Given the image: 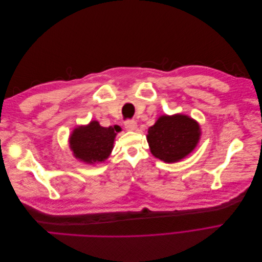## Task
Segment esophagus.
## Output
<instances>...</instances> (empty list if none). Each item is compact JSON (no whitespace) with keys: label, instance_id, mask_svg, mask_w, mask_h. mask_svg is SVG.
<instances>
[{"label":"esophagus","instance_id":"1","mask_svg":"<svg viewBox=\"0 0 262 262\" xmlns=\"http://www.w3.org/2000/svg\"><path fill=\"white\" fill-rule=\"evenodd\" d=\"M124 126H125L126 130L134 131L138 128V123H137V121H134V120H128V121L124 122Z\"/></svg>","mask_w":262,"mask_h":262}]
</instances>
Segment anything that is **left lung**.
<instances>
[{
    "label": "left lung",
    "instance_id": "left-lung-1",
    "mask_svg": "<svg viewBox=\"0 0 262 262\" xmlns=\"http://www.w3.org/2000/svg\"><path fill=\"white\" fill-rule=\"evenodd\" d=\"M147 133L152 154L166 163H175L192 152L199 142L200 128L185 115L162 116Z\"/></svg>",
    "mask_w": 262,
    "mask_h": 262
}]
</instances>
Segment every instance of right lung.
<instances>
[{
    "label": "right lung",
    "mask_w": 262,
    "mask_h": 262,
    "mask_svg": "<svg viewBox=\"0 0 262 262\" xmlns=\"http://www.w3.org/2000/svg\"><path fill=\"white\" fill-rule=\"evenodd\" d=\"M120 128L117 125L104 128L97 121L89 125L76 128L70 137V147L76 158L93 164L104 162L110 155L114 146L117 132Z\"/></svg>",
    "instance_id": "right-lung-1"
}]
</instances>
